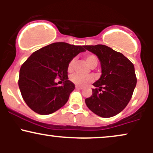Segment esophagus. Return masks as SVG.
<instances>
[{
  "label": "esophagus",
  "mask_w": 153,
  "mask_h": 153,
  "mask_svg": "<svg viewBox=\"0 0 153 153\" xmlns=\"http://www.w3.org/2000/svg\"><path fill=\"white\" fill-rule=\"evenodd\" d=\"M75 88L79 89V90H82V87H80V86H78V85H76V86H75Z\"/></svg>",
  "instance_id": "34e87169"
}]
</instances>
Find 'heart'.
<instances>
[{
	"label": "heart",
	"mask_w": 153,
	"mask_h": 153,
	"mask_svg": "<svg viewBox=\"0 0 153 153\" xmlns=\"http://www.w3.org/2000/svg\"><path fill=\"white\" fill-rule=\"evenodd\" d=\"M85 59L86 61L89 66L91 68H95L98 64V59L95 54H88L85 56ZM75 64V59L73 58L70 60L68 65V71L70 73H71L73 71V68H74ZM71 81L75 84V85H78V86L83 87L86 85L87 84L90 83L93 81V77L88 75V76H82V75L78 74H74L71 75Z\"/></svg>",
	"instance_id": "heart-1"
}]
</instances>
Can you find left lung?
<instances>
[{"label":"left lung","mask_w":153,"mask_h":153,"mask_svg":"<svg viewBox=\"0 0 153 153\" xmlns=\"http://www.w3.org/2000/svg\"><path fill=\"white\" fill-rule=\"evenodd\" d=\"M97 55L102 75L93 85V94L85 100L88 108L96 115L108 118L118 114L127 106L137 84L133 63L124 54L103 45H85Z\"/></svg>","instance_id":"1"}]
</instances>
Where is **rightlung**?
<instances>
[{"mask_svg": "<svg viewBox=\"0 0 153 153\" xmlns=\"http://www.w3.org/2000/svg\"><path fill=\"white\" fill-rule=\"evenodd\" d=\"M85 50L84 46L52 43L36 50L23 63L18 83L23 99L31 110L47 115L65 104L75 89L74 83L68 80V62ZM57 77L63 82L62 87L54 81Z\"/></svg>", "mask_w": 153, "mask_h": 153, "instance_id": "add662e5", "label": "right lung"}]
</instances>
